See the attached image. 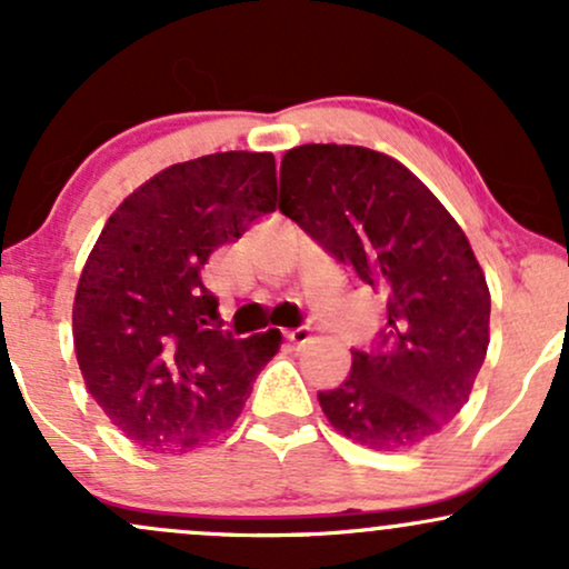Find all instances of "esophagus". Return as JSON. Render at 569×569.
<instances>
[{
    "label": "esophagus",
    "instance_id": "esophagus-1",
    "mask_svg": "<svg viewBox=\"0 0 569 569\" xmlns=\"http://www.w3.org/2000/svg\"><path fill=\"white\" fill-rule=\"evenodd\" d=\"M307 339H310V326H307V323L297 326V329H291V331H286V342H289L291 348H299V345H305Z\"/></svg>",
    "mask_w": 569,
    "mask_h": 569
}]
</instances>
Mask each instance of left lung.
Masks as SVG:
<instances>
[{
    "instance_id": "left-lung-1",
    "label": "left lung",
    "mask_w": 569,
    "mask_h": 569,
    "mask_svg": "<svg viewBox=\"0 0 569 569\" xmlns=\"http://www.w3.org/2000/svg\"><path fill=\"white\" fill-rule=\"evenodd\" d=\"M278 208L385 299L375 345L318 393L323 415L380 452L428 441L468 401L489 345V289L466 232L409 168L350 143L289 149Z\"/></svg>"
}]
</instances>
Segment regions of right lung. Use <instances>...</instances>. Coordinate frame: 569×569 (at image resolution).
I'll list each match as a JSON object with an SVG mask.
<instances>
[{
	"mask_svg": "<svg viewBox=\"0 0 569 569\" xmlns=\"http://www.w3.org/2000/svg\"><path fill=\"white\" fill-rule=\"evenodd\" d=\"M270 152L166 168L109 217L74 297L77 363L103 415L152 452H184L238 420L280 331H221L202 264L276 211Z\"/></svg>",
	"mask_w": 569,
	"mask_h": 569,
	"instance_id": "add662e5",
	"label": "right lung"
}]
</instances>
